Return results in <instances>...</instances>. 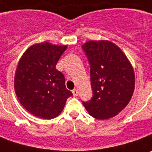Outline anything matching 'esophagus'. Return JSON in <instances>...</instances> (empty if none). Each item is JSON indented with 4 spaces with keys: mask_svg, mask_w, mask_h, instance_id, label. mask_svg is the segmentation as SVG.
<instances>
[{
    "mask_svg": "<svg viewBox=\"0 0 152 152\" xmlns=\"http://www.w3.org/2000/svg\"><path fill=\"white\" fill-rule=\"evenodd\" d=\"M72 94L74 96H77V95H78V91H77L76 89H74L72 91Z\"/></svg>",
    "mask_w": 152,
    "mask_h": 152,
    "instance_id": "obj_1",
    "label": "esophagus"
}]
</instances>
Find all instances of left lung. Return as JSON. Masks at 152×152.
I'll return each instance as SVG.
<instances>
[{"mask_svg": "<svg viewBox=\"0 0 152 152\" xmlns=\"http://www.w3.org/2000/svg\"><path fill=\"white\" fill-rule=\"evenodd\" d=\"M91 67L92 98L82 101L91 116L104 120L116 116L128 105L135 76L125 54L109 41H89L81 46Z\"/></svg>", "mask_w": 152, "mask_h": 152, "instance_id": "left-lung-1", "label": "left lung"}]
</instances>
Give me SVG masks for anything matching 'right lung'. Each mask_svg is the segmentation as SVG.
Masks as SVG:
<instances>
[{
    "label": "right lung",
    "instance_id": "obj_1",
    "mask_svg": "<svg viewBox=\"0 0 152 152\" xmlns=\"http://www.w3.org/2000/svg\"><path fill=\"white\" fill-rule=\"evenodd\" d=\"M66 46L38 43L26 51L18 63L15 91L20 104L34 116L51 119L60 114L72 93L56 65Z\"/></svg>",
    "mask_w": 152,
    "mask_h": 152
}]
</instances>
